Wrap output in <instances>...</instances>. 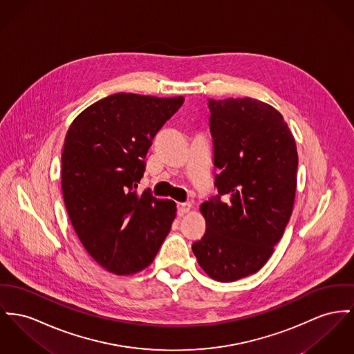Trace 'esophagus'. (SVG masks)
<instances>
[{
  "instance_id": "obj_1",
  "label": "esophagus",
  "mask_w": 354,
  "mask_h": 354,
  "mask_svg": "<svg viewBox=\"0 0 354 354\" xmlns=\"http://www.w3.org/2000/svg\"><path fill=\"white\" fill-rule=\"evenodd\" d=\"M190 208H192V204H189V203H180L177 205V213H178V216H184L185 213H188L190 211Z\"/></svg>"
}]
</instances>
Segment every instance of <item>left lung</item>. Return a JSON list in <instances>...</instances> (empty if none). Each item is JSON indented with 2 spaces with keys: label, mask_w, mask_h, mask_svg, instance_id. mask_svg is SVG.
<instances>
[{
  "label": "left lung",
  "mask_w": 354,
  "mask_h": 354,
  "mask_svg": "<svg viewBox=\"0 0 354 354\" xmlns=\"http://www.w3.org/2000/svg\"><path fill=\"white\" fill-rule=\"evenodd\" d=\"M214 187L200 205L207 224L192 244L200 267L218 282L258 272L290 220L298 153L282 114L258 99H208Z\"/></svg>",
  "instance_id": "left-lung-1"
}]
</instances>
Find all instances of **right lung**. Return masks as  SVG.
Returning a JSON list of instances; mask_svg holds the SVG:
<instances>
[{
    "label": "right lung",
    "mask_w": 354,
    "mask_h": 354,
    "mask_svg": "<svg viewBox=\"0 0 354 354\" xmlns=\"http://www.w3.org/2000/svg\"><path fill=\"white\" fill-rule=\"evenodd\" d=\"M184 97L119 94L83 110L67 131L62 189L72 227L90 257L115 275L156 258L176 218V203L137 194L153 138Z\"/></svg>",
    "instance_id": "obj_1"
}]
</instances>
